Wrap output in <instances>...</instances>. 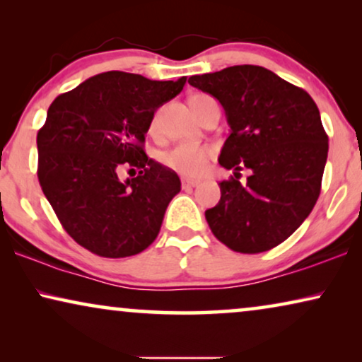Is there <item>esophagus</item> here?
I'll list each match as a JSON object with an SVG mask.
<instances>
[{
    "label": "esophagus",
    "instance_id": "esophagus-1",
    "mask_svg": "<svg viewBox=\"0 0 362 362\" xmlns=\"http://www.w3.org/2000/svg\"><path fill=\"white\" fill-rule=\"evenodd\" d=\"M197 185H199V181L196 180H187V177L182 180V189H189V187H196Z\"/></svg>",
    "mask_w": 362,
    "mask_h": 362
}]
</instances>
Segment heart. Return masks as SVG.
<instances>
[{
	"instance_id": "b5f03b06",
	"label": "heart",
	"mask_w": 362,
	"mask_h": 362,
	"mask_svg": "<svg viewBox=\"0 0 362 362\" xmlns=\"http://www.w3.org/2000/svg\"><path fill=\"white\" fill-rule=\"evenodd\" d=\"M158 127H160V113H156V115L153 117L150 130L156 132ZM211 156L212 150L209 146L180 143V145L171 148L170 151H166L161 160L165 163V166H168L173 171L180 173V175L199 176L201 173H204L207 161H209Z\"/></svg>"
}]
</instances>
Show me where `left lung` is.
<instances>
[{
	"instance_id": "1",
	"label": "left lung",
	"mask_w": 362,
	"mask_h": 362,
	"mask_svg": "<svg viewBox=\"0 0 362 362\" xmlns=\"http://www.w3.org/2000/svg\"><path fill=\"white\" fill-rule=\"evenodd\" d=\"M187 82L219 100L230 127L219 165L235 177L219 182L221 201L206 211L212 234L240 254L274 249L318 201L328 158L318 107L303 88L260 66H232ZM242 167L251 170L244 185L236 177Z\"/></svg>"
}]
</instances>
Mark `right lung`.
<instances>
[{
	"label": "right lung",
	"mask_w": 362,
	"mask_h": 362,
	"mask_svg": "<svg viewBox=\"0 0 362 362\" xmlns=\"http://www.w3.org/2000/svg\"><path fill=\"white\" fill-rule=\"evenodd\" d=\"M186 77L151 81L110 71L87 78L51 103L37 132L44 196L77 244L108 259L153 244L181 181L150 160L143 143L155 112L182 90ZM123 165L141 170L122 182Z\"/></svg>",
	"instance_id": "obj_1"
}]
</instances>
